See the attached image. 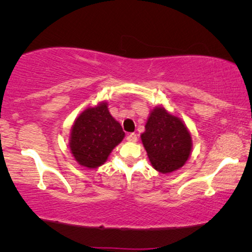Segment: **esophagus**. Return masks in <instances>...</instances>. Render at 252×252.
I'll list each match as a JSON object with an SVG mask.
<instances>
[{"mask_svg": "<svg viewBox=\"0 0 252 252\" xmlns=\"http://www.w3.org/2000/svg\"><path fill=\"white\" fill-rule=\"evenodd\" d=\"M127 141H128V142H136L137 141V135L135 133H130V134H128V135H127Z\"/></svg>", "mask_w": 252, "mask_h": 252, "instance_id": "1", "label": "esophagus"}]
</instances>
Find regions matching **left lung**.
<instances>
[{
    "mask_svg": "<svg viewBox=\"0 0 252 252\" xmlns=\"http://www.w3.org/2000/svg\"><path fill=\"white\" fill-rule=\"evenodd\" d=\"M141 140L155 170L164 174L184 166L192 144L185 124L163 106L151 111Z\"/></svg>",
    "mask_w": 252,
    "mask_h": 252,
    "instance_id": "obj_1",
    "label": "left lung"
}]
</instances>
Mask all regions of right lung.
Masks as SVG:
<instances>
[{"mask_svg": "<svg viewBox=\"0 0 252 252\" xmlns=\"http://www.w3.org/2000/svg\"><path fill=\"white\" fill-rule=\"evenodd\" d=\"M125 133L110 115L106 103L88 108L72 126L70 149L82 166L96 168L104 164L110 153L122 142Z\"/></svg>", "mask_w": 252, "mask_h": 252, "instance_id": "add662e5", "label": "right lung"}]
</instances>
